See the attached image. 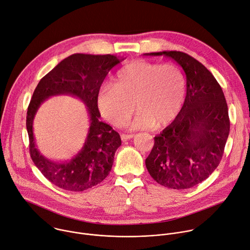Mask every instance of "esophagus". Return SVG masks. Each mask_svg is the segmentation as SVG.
I'll return each instance as SVG.
<instances>
[{
	"mask_svg": "<svg viewBox=\"0 0 250 250\" xmlns=\"http://www.w3.org/2000/svg\"><path fill=\"white\" fill-rule=\"evenodd\" d=\"M133 136H134V134H125V133H122V134H121V137H122V139H123L124 141H126V140H128V139H131Z\"/></svg>",
	"mask_w": 250,
	"mask_h": 250,
	"instance_id": "34e87169",
	"label": "esophagus"
}]
</instances>
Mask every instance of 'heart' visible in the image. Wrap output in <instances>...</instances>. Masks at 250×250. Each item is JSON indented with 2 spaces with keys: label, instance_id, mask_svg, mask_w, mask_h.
I'll return each mask as SVG.
<instances>
[{
  "label": "heart",
  "instance_id": "heart-1",
  "mask_svg": "<svg viewBox=\"0 0 250 250\" xmlns=\"http://www.w3.org/2000/svg\"><path fill=\"white\" fill-rule=\"evenodd\" d=\"M187 96V79L174 63L160 64L139 60L125 65L113 83L98 96L103 117L121 125L134 111L138 113L126 125L131 129L162 127L180 114Z\"/></svg>",
  "mask_w": 250,
  "mask_h": 250
}]
</instances>
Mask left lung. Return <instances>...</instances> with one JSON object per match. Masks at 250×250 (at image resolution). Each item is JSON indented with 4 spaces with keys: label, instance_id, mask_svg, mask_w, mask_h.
<instances>
[{
    "label": "left lung",
    "instance_id": "obj_1",
    "mask_svg": "<svg viewBox=\"0 0 250 250\" xmlns=\"http://www.w3.org/2000/svg\"><path fill=\"white\" fill-rule=\"evenodd\" d=\"M177 62L187 76V96L174 120L154 137L145 160L150 176L172 189H188L205 181L218 167L229 133L228 105L213 74L197 60L179 51L144 54Z\"/></svg>",
    "mask_w": 250,
    "mask_h": 250
}]
</instances>
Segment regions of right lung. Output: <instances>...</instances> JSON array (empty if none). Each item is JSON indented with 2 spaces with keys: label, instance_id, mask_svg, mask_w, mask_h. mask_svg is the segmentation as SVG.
Returning <instances> with one entry per match:
<instances>
[{
  "label": "right lung",
  "instance_id": "1",
  "mask_svg": "<svg viewBox=\"0 0 250 250\" xmlns=\"http://www.w3.org/2000/svg\"><path fill=\"white\" fill-rule=\"evenodd\" d=\"M123 60L114 55L73 54L48 72L35 88L26 117L29 152L38 170L58 188L79 192L97 186L109 175L122 140L111 125L100 121L98 94L109 71ZM57 95L78 98L87 106L90 116V128L83 148L66 162H55L43 156L33 133V121L41 104Z\"/></svg>",
  "mask_w": 250,
  "mask_h": 250
}]
</instances>
